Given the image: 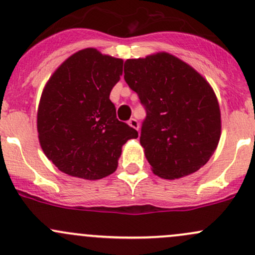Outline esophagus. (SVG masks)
<instances>
[{"label":"esophagus","instance_id":"obj_1","mask_svg":"<svg viewBox=\"0 0 255 255\" xmlns=\"http://www.w3.org/2000/svg\"><path fill=\"white\" fill-rule=\"evenodd\" d=\"M128 125L130 126V127H133L134 129H136V130H139V122L136 121L135 119H130L129 121H128Z\"/></svg>","mask_w":255,"mask_h":255}]
</instances>
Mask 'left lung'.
Wrapping results in <instances>:
<instances>
[{
	"label": "left lung",
	"mask_w": 255,
	"mask_h": 255,
	"mask_svg": "<svg viewBox=\"0 0 255 255\" xmlns=\"http://www.w3.org/2000/svg\"><path fill=\"white\" fill-rule=\"evenodd\" d=\"M125 81L146 111L140 144L153 173L178 179L205 166L220 139L219 104L205 78L157 53L125 61Z\"/></svg>",
	"instance_id": "obj_1"
}]
</instances>
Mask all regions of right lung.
<instances>
[{"label": "right lung", "mask_w": 255, "mask_h": 255, "mask_svg": "<svg viewBox=\"0 0 255 255\" xmlns=\"http://www.w3.org/2000/svg\"><path fill=\"white\" fill-rule=\"evenodd\" d=\"M123 60L86 48L52 75L37 113L38 139L58 169L96 180L117 168L122 145L138 132L116 117L110 100L122 75Z\"/></svg>", "instance_id": "right-lung-1"}]
</instances>
